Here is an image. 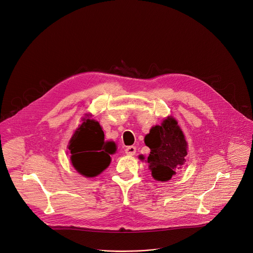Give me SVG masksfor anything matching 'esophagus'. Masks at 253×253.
<instances>
[{
	"instance_id": "34e87169",
	"label": "esophagus",
	"mask_w": 253,
	"mask_h": 253,
	"mask_svg": "<svg viewBox=\"0 0 253 253\" xmlns=\"http://www.w3.org/2000/svg\"><path fill=\"white\" fill-rule=\"evenodd\" d=\"M125 153L129 156H133L135 155L136 153V147L135 146H128L126 149H125Z\"/></svg>"
}]
</instances>
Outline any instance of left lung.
Instances as JSON below:
<instances>
[{
  "instance_id": "obj_1",
  "label": "left lung",
  "mask_w": 253,
  "mask_h": 253,
  "mask_svg": "<svg viewBox=\"0 0 253 253\" xmlns=\"http://www.w3.org/2000/svg\"><path fill=\"white\" fill-rule=\"evenodd\" d=\"M151 150L147 162L153 178L166 182L181 169L186 162L187 142L178 122L171 116L164 119L161 125L153 126L144 138ZM139 158L144 160L143 155Z\"/></svg>"
}]
</instances>
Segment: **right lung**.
Returning a JSON list of instances; mask_svg holds the SVG:
<instances>
[{
  "instance_id": "obj_1",
  "label": "right lung",
  "mask_w": 253,
  "mask_h": 253,
  "mask_svg": "<svg viewBox=\"0 0 253 253\" xmlns=\"http://www.w3.org/2000/svg\"><path fill=\"white\" fill-rule=\"evenodd\" d=\"M68 149L72 165L81 175L89 178L99 175L109 166L110 154L116 152V144L113 141L105 142L99 122L88 117L74 132Z\"/></svg>"
}]
</instances>
